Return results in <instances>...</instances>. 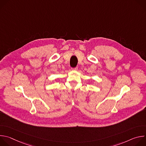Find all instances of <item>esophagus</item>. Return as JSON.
Wrapping results in <instances>:
<instances>
[{"label": "esophagus", "instance_id": "34e87169", "mask_svg": "<svg viewBox=\"0 0 146 146\" xmlns=\"http://www.w3.org/2000/svg\"><path fill=\"white\" fill-rule=\"evenodd\" d=\"M72 69L73 70H78V68H77V67H76V68H72Z\"/></svg>", "mask_w": 146, "mask_h": 146}]
</instances>
